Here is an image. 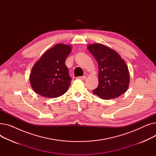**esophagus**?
Instances as JSON below:
<instances>
[{"label": "esophagus", "instance_id": "34e87169", "mask_svg": "<svg viewBox=\"0 0 156 156\" xmlns=\"http://www.w3.org/2000/svg\"><path fill=\"white\" fill-rule=\"evenodd\" d=\"M78 79H80V80H85L86 78V76H78Z\"/></svg>", "mask_w": 156, "mask_h": 156}]
</instances>
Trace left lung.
<instances>
[{
  "label": "left lung",
  "mask_w": 156,
  "mask_h": 156,
  "mask_svg": "<svg viewBox=\"0 0 156 156\" xmlns=\"http://www.w3.org/2000/svg\"><path fill=\"white\" fill-rule=\"evenodd\" d=\"M99 66V85L93 90L102 99H112L127 90L129 82L128 69L124 60L112 49L102 44L88 46Z\"/></svg>",
  "instance_id": "obj_1"
}]
</instances>
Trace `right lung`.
Listing matches in <instances>:
<instances>
[{
  "instance_id": "1",
  "label": "right lung",
  "mask_w": 156,
  "mask_h": 156,
  "mask_svg": "<svg viewBox=\"0 0 156 156\" xmlns=\"http://www.w3.org/2000/svg\"><path fill=\"white\" fill-rule=\"evenodd\" d=\"M71 51L69 45L58 44L48 49L35 64L30 80L37 94L55 98L67 92L71 78L65 61Z\"/></svg>"
}]
</instances>
